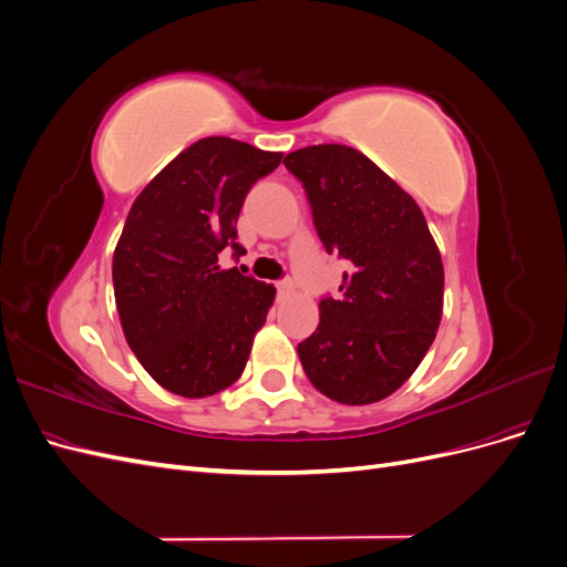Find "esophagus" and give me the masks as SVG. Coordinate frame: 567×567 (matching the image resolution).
<instances>
[{"label": "esophagus", "instance_id": "34e87169", "mask_svg": "<svg viewBox=\"0 0 567 567\" xmlns=\"http://www.w3.org/2000/svg\"><path fill=\"white\" fill-rule=\"evenodd\" d=\"M277 290H279V296H290L296 290V284L290 279H284V281L277 284Z\"/></svg>", "mask_w": 567, "mask_h": 567}]
</instances>
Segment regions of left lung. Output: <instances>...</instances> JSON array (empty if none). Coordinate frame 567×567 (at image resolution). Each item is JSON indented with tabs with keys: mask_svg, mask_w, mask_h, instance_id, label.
<instances>
[{
	"mask_svg": "<svg viewBox=\"0 0 567 567\" xmlns=\"http://www.w3.org/2000/svg\"><path fill=\"white\" fill-rule=\"evenodd\" d=\"M326 252L350 262L340 298H321L317 331L298 346L312 385L340 404L398 390L433 346L444 269L416 200L364 153L319 144L288 153Z\"/></svg>",
	"mask_w": 567,
	"mask_h": 567,
	"instance_id": "left-lung-1",
	"label": "left lung"
}]
</instances>
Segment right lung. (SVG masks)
I'll use <instances>...</instances> for the list:
<instances>
[{
	"mask_svg": "<svg viewBox=\"0 0 567 567\" xmlns=\"http://www.w3.org/2000/svg\"><path fill=\"white\" fill-rule=\"evenodd\" d=\"M281 158L205 136L132 203L113 255L120 323L151 379L182 398H208L238 381L267 319L274 286L219 269L217 255H246L236 244L238 213Z\"/></svg>",
	"mask_w": 567,
	"mask_h": 567,
	"instance_id": "add662e5",
	"label": "right lung"
}]
</instances>
